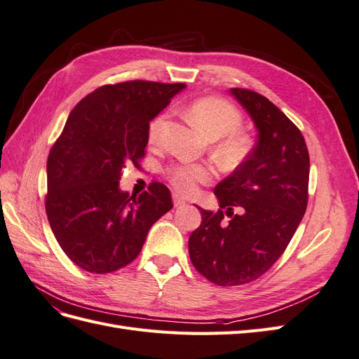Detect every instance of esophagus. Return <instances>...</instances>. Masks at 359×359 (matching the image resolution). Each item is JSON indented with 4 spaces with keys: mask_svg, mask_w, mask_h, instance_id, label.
<instances>
[{
    "mask_svg": "<svg viewBox=\"0 0 359 359\" xmlns=\"http://www.w3.org/2000/svg\"><path fill=\"white\" fill-rule=\"evenodd\" d=\"M173 205H175V206H184V205H186L187 202H186V199H184V198H181V196H178V194H173Z\"/></svg>",
    "mask_w": 359,
    "mask_h": 359,
    "instance_id": "obj_1",
    "label": "esophagus"
}]
</instances>
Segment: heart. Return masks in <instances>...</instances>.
Masks as SVG:
<instances>
[{
  "label": "heart",
  "mask_w": 359,
  "mask_h": 359,
  "mask_svg": "<svg viewBox=\"0 0 359 359\" xmlns=\"http://www.w3.org/2000/svg\"><path fill=\"white\" fill-rule=\"evenodd\" d=\"M166 114H160L148 124V140L157 142L161 128L166 121ZM190 121L210 140L226 137L219 145V153L227 158H236L247 149V139L238 135L243 126V116L233 104L219 97H205L194 102L189 111ZM214 172L203 165H177L168 169V178L178 191L193 193L198 184L211 181Z\"/></svg>",
  "instance_id": "obj_1"
}]
</instances>
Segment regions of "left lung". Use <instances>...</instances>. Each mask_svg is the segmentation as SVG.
Wrapping results in <instances>:
<instances>
[{
  "label": "left lung",
  "instance_id": "1",
  "mask_svg": "<svg viewBox=\"0 0 359 359\" xmlns=\"http://www.w3.org/2000/svg\"><path fill=\"white\" fill-rule=\"evenodd\" d=\"M229 93L252 118L257 140L215 186L220 210L198 206L202 223L189 238L191 264L219 286L245 285L265 274L283 255L309 201L310 158L298 127L266 97L243 88Z\"/></svg>",
  "mask_w": 359,
  "mask_h": 359
}]
</instances>
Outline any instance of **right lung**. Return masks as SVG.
<instances>
[{
  "label": "right lung",
  "mask_w": 359,
  "mask_h": 359,
  "mask_svg": "<svg viewBox=\"0 0 359 359\" xmlns=\"http://www.w3.org/2000/svg\"><path fill=\"white\" fill-rule=\"evenodd\" d=\"M186 83L104 85L70 112L48 157L46 214L62 252L88 273L106 274L137 257L149 227L172 210L169 189H119L127 161L137 166L148 124Z\"/></svg>",
  "instance_id": "1"
}]
</instances>
